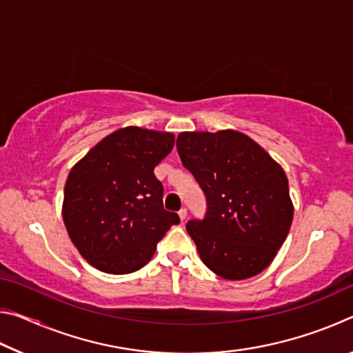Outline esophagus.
I'll return each mask as SVG.
<instances>
[{"label":"esophagus","mask_w":353,"mask_h":353,"mask_svg":"<svg viewBox=\"0 0 353 353\" xmlns=\"http://www.w3.org/2000/svg\"><path fill=\"white\" fill-rule=\"evenodd\" d=\"M187 213H188V212H187V208H185V207L181 208V210H179V218H181L182 223H183L185 219H187Z\"/></svg>","instance_id":"1"}]
</instances>
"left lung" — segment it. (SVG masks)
Instances as JSON below:
<instances>
[{
	"instance_id": "8db88e82",
	"label": "left lung",
	"mask_w": 353,
	"mask_h": 353,
	"mask_svg": "<svg viewBox=\"0 0 353 353\" xmlns=\"http://www.w3.org/2000/svg\"><path fill=\"white\" fill-rule=\"evenodd\" d=\"M176 146L207 199L204 219L187 223L201 260L225 280L260 274L282 248L294 213L282 166L236 130L182 132Z\"/></svg>"
}]
</instances>
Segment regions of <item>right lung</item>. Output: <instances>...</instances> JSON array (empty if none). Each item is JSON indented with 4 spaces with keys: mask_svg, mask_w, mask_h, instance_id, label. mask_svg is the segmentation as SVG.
I'll return each mask as SVG.
<instances>
[{
    "mask_svg": "<svg viewBox=\"0 0 353 353\" xmlns=\"http://www.w3.org/2000/svg\"><path fill=\"white\" fill-rule=\"evenodd\" d=\"M174 135L135 126L115 130L71 168L63 223L81 255L107 274L139 271L177 213L163 208L154 168L171 152Z\"/></svg>",
    "mask_w": 353,
    "mask_h": 353,
    "instance_id": "right-lung-1",
    "label": "right lung"
}]
</instances>
